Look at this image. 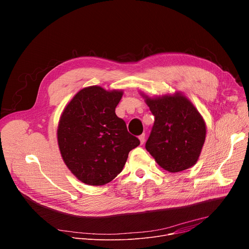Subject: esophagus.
Instances as JSON below:
<instances>
[{
    "label": "esophagus",
    "instance_id": "esophagus-1",
    "mask_svg": "<svg viewBox=\"0 0 249 249\" xmlns=\"http://www.w3.org/2000/svg\"><path fill=\"white\" fill-rule=\"evenodd\" d=\"M139 140H140V142H141V145H143V144L145 143V141H146V136H145V134L140 135V136H139Z\"/></svg>",
    "mask_w": 249,
    "mask_h": 249
}]
</instances>
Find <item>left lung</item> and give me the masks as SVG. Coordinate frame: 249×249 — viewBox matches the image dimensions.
<instances>
[{"mask_svg": "<svg viewBox=\"0 0 249 249\" xmlns=\"http://www.w3.org/2000/svg\"><path fill=\"white\" fill-rule=\"evenodd\" d=\"M143 96L155 116L146 143L147 151L160 167L169 172L193 166L206 138V124L199 111L180 92L154 98Z\"/></svg>", "mask_w": 249, "mask_h": 249, "instance_id": "8db88e82", "label": "left lung"}]
</instances>
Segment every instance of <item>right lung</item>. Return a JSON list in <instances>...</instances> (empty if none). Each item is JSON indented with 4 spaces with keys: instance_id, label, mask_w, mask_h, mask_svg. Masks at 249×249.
I'll list each match as a JSON object with an SVG mask.
<instances>
[{
    "instance_id": "1",
    "label": "right lung",
    "mask_w": 249,
    "mask_h": 249,
    "mask_svg": "<svg viewBox=\"0 0 249 249\" xmlns=\"http://www.w3.org/2000/svg\"><path fill=\"white\" fill-rule=\"evenodd\" d=\"M122 90L92 86L81 89L65 107L57 138L64 162L79 180L103 185L122 171L128 154L140 145L115 108Z\"/></svg>"
}]
</instances>
